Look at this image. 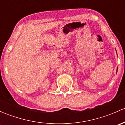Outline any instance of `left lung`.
Returning <instances> with one entry per match:
<instances>
[{"instance_id":"left-lung-1","label":"left lung","mask_w":125,"mask_h":125,"mask_svg":"<svg viewBox=\"0 0 125 125\" xmlns=\"http://www.w3.org/2000/svg\"><path fill=\"white\" fill-rule=\"evenodd\" d=\"M115 51H116V50H115ZM116 52H117V51H116ZM117 70H118V68H117V71H116V74H117Z\"/></svg>"}]
</instances>
